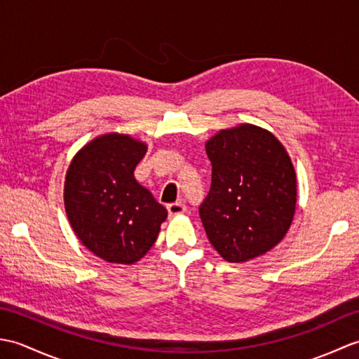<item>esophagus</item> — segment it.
I'll use <instances>...</instances> for the list:
<instances>
[{
	"label": "esophagus",
	"instance_id": "esophagus-1",
	"mask_svg": "<svg viewBox=\"0 0 359 359\" xmlns=\"http://www.w3.org/2000/svg\"><path fill=\"white\" fill-rule=\"evenodd\" d=\"M185 211H187V207H185V203H182V202H174V203L168 205V212H170L171 217L179 216Z\"/></svg>",
	"mask_w": 359,
	"mask_h": 359
}]
</instances>
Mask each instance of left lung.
<instances>
[{
	"instance_id": "8db88e82",
	"label": "left lung",
	"mask_w": 359,
	"mask_h": 359,
	"mask_svg": "<svg viewBox=\"0 0 359 359\" xmlns=\"http://www.w3.org/2000/svg\"><path fill=\"white\" fill-rule=\"evenodd\" d=\"M211 188L199 207L208 241L228 262H247L284 239L296 210V172L270 131L222 129L205 144Z\"/></svg>"
}]
</instances>
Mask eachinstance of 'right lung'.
Masks as SVG:
<instances>
[{
  "label": "right lung",
  "mask_w": 359,
  "mask_h": 359,
  "mask_svg": "<svg viewBox=\"0 0 359 359\" xmlns=\"http://www.w3.org/2000/svg\"><path fill=\"white\" fill-rule=\"evenodd\" d=\"M147 144L104 134L85 144L67 168L65 208L74 233L111 264H134L148 253L168 211L134 177Z\"/></svg>",
  "instance_id": "obj_1"
}]
</instances>
